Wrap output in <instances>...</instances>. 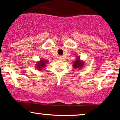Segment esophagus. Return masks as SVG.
I'll return each instance as SVG.
<instances>
[{
    "label": "esophagus",
    "mask_w": 120,
    "mask_h": 120,
    "mask_svg": "<svg viewBox=\"0 0 120 120\" xmlns=\"http://www.w3.org/2000/svg\"><path fill=\"white\" fill-rule=\"evenodd\" d=\"M59 59L60 60H63V59H64V57H63V56H59Z\"/></svg>",
    "instance_id": "1"
}]
</instances>
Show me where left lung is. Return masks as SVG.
I'll list each match as a JSON object with an SVG mask.
<instances>
[{"label":"left lung","mask_w":120,"mask_h":120,"mask_svg":"<svg viewBox=\"0 0 120 120\" xmlns=\"http://www.w3.org/2000/svg\"><path fill=\"white\" fill-rule=\"evenodd\" d=\"M75 60L73 63V67L74 69H81L83 68L85 65V62L83 60H81L80 59V56H77Z\"/></svg>","instance_id":"obj_1"}]
</instances>
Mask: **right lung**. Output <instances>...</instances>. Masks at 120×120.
I'll return each instance as SVG.
<instances>
[{"instance_id": "1", "label": "right lung", "mask_w": 120, "mask_h": 120, "mask_svg": "<svg viewBox=\"0 0 120 120\" xmlns=\"http://www.w3.org/2000/svg\"><path fill=\"white\" fill-rule=\"evenodd\" d=\"M49 64V61L46 59H40L39 61H37L35 64V68L38 71H42L46 67V65Z\"/></svg>"}]
</instances>
